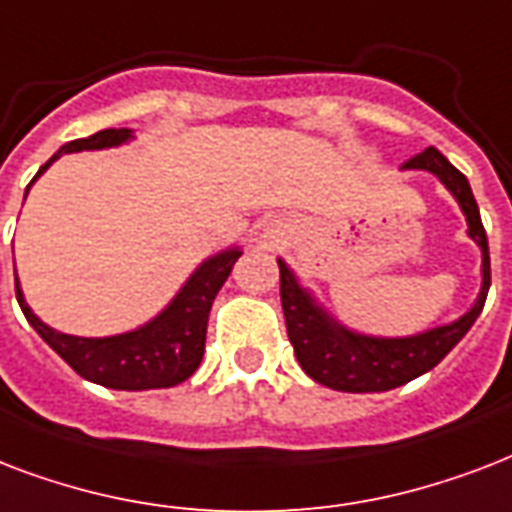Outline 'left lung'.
<instances>
[{
  "instance_id": "8db88e82",
  "label": "left lung",
  "mask_w": 512,
  "mask_h": 512,
  "mask_svg": "<svg viewBox=\"0 0 512 512\" xmlns=\"http://www.w3.org/2000/svg\"><path fill=\"white\" fill-rule=\"evenodd\" d=\"M403 170H430L454 194V200L459 202L467 219V235L481 248V293L462 318L446 323V326H435L414 336H395V339L366 336L355 334L350 328H344L339 320L331 318L318 301L312 299V293L301 288L291 267L283 259H277L285 328H288V339L293 344L296 360L304 368V374L331 390L384 392L427 374L457 347L459 339L470 331L486 304V293L491 285L489 240H486L478 202H475L467 178L435 146H427L425 152L411 157Z\"/></svg>"
}]
</instances>
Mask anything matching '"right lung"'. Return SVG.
<instances>
[{
	"mask_svg": "<svg viewBox=\"0 0 512 512\" xmlns=\"http://www.w3.org/2000/svg\"><path fill=\"white\" fill-rule=\"evenodd\" d=\"M130 138H133V130L109 128L98 130L95 136L69 141L39 168L34 181L61 154L109 149V146L125 144ZM31 184L26 186V194H29ZM240 253H243L240 248H229V251H221L208 261H202L200 267L192 272V277L186 280L184 288L173 296V301L157 318L136 328V331L104 336V339L61 334V331L45 326L23 299L18 277H15V296H18V304H21L31 328L82 379L101 384V387H112V390H162V387H176V384L186 382L200 366L213 299L221 291V285L227 283L229 272L235 267V261L240 259Z\"/></svg>",
	"mask_w": 512,
	"mask_h": 512,
	"instance_id": "add662e5",
	"label": "right lung"
}]
</instances>
